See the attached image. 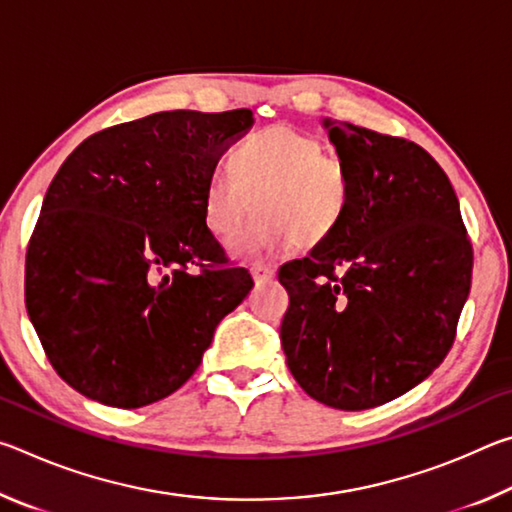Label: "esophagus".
Wrapping results in <instances>:
<instances>
[{"instance_id": "34e87169", "label": "esophagus", "mask_w": 512, "mask_h": 512, "mask_svg": "<svg viewBox=\"0 0 512 512\" xmlns=\"http://www.w3.org/2000/svg\"><path fill=\"white\" fill-rule=\"evenodd\" d=\"M250 273H253V280L257 284H264V282H271L275 277V268L266 266V264H255L253 268H250Z\"/></svg>"}]
</instances>
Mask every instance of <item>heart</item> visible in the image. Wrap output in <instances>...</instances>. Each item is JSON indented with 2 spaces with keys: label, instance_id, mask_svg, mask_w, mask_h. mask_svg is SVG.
<instances>
[{
  "label": "heart",
  "instance_id": "1",
  "mask_svg": "<svg viewBox=\"0 0 512 512\" xmlns=\"http://www.w3.org/2000/svg\"><path fill=\"white\" fill-rule=\"evenodd\" d=\"M232 169L207 176L203 214L216 237L235 244L259 207L264 216L239 253H277L298 239L316 246L332 237L348 212L352 180L345 162L293 126L246 137L232 153Z\"/></svg>",
  "mask_w": 512,
  "mask_h": 512
}]
</instances>
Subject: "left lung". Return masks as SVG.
Returning <instances> with one entry per match:
<instances>
[{"instance_id":"8db88e82","label":"left lung","mask_w":512,"mask_h":512,"mask_svg":"<svg viewBox=\"0 0 512 512\" xmlns=\"http://www.w3.org/2000/svg\"><path fill=\"white\" fill-rule=\"evenodd\" d=\"M352 196L339 228L280 268V339L302 391L332 409L386 404L447 357L472 244L440 164L415 142L325 119Z\"/></svg>"}]
</instances>
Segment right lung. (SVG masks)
Masks as SVG:
<instances>
[{"mask_svg": "<svg viewBox=\"0 0 512 512\" xmlns=\"http://www.w3.org/2000/svg\"><path fill=\"white\" fill-rule=\"evenodd\" d=\"M248 108L171 110L110 126L69 153L27 248L24 302L74 391L140 409L178 391L253 277L207 228L203 187Z\"/></svg>", "mask_w": 512, "mask_h": 512, "instance_id": "add662e5", "label": "right lung"}]
</instances>
